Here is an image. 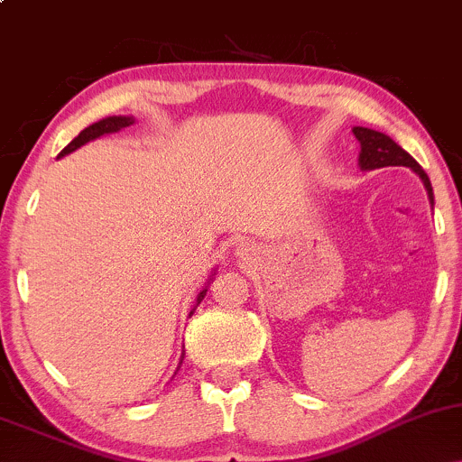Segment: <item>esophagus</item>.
I'll return each mask as SVG.
<instances>
[{
    "label": "esophagus",
    "mask_w": 462,
    "mask_h": 462,
    "mask_svg": "<svg viewBox=\"0 0 462 462\" xmlns=\"http://www.w3.org/2000/svg\"><path fill=\"white\" fill-rule=\"evenodd\" d=\"M236 254L241 258H245L247 254H249V247H247V243H241V245H238V249H236Z\"/></svg>",
    "instance_id": "esophagus-1"
}]
</instances>
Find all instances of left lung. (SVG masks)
<instances>
[{
  "instance_id": "8db88e82",
  "label": "left lung",
  "mask_w": 462,
  "mask_h": 462,
  "mask_svg": "<svg viewBox=\"0 0 462 462\" xmlns=\"http://www.w3.org/2000/svg\"><path fill=\"white\" fill-rule=\"evenodd\" d=\"M352 132L360 143V156H358L360 169H365V171H371V169H380V167L412 169V171L421 178L423 187H426V190H428V198H430V201L434 204L430 178L426 176V171L419 167V162L411 156V153H408L406 150H402V147L397 145L391 136L383 134V132H375L371 128H360V125H356Z\"/></svg>"
}]
</instances>
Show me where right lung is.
Masks as SVG:
<instances>
[{"label": "right lung", "instance_id": "add662e5", "mask_svg": "<svg viewBox=\"0 0 462 462\" xmlns=\"http://www.w3.org/2000/svg\"><path fill=\"white\" fill-rule=\"evenodd\" d=\"M132 124H134V119H132V116H106V119L97 121V124L88 125V128H84L82 132H79L76 139L69 143V145L60 153H58V156H67V153L76 152L78 147H82L84 143H88V141H93V139H99V136H104V134H113V132H119V130L128 128V125H132ZM208 282H210V280H208ZM206 291H208V286H204V289L199 291L198 300H195V306H199V301L204 300ZM193 310H190V315H193Z\"/></svg>", "mask_w": 462, "mask_h": 462}]
</instances>
